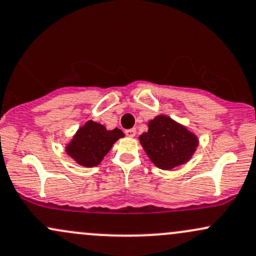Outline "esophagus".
<instances>
[{
  "instance_id": "1",
  "label": "esophagus",
  "mask_w": 256,
  "mask_h": 256,
  "mask_svg": "<svg viewBox=\"0 0 256 256\" xmlns=\"http://www.w3.org/2000/svg\"><path fill=\"white\" fill-rule=\"evenodd\" d=\"M124 133H126V136H129V138H133V136H136V128L127 129V130H126Z\"/></svg>"
}]
</instances>
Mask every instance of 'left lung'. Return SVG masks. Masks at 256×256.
Wrapping results in <instances>:
<instances>
[{
    "instance_id": "1",
    "label": "left lung",
    "mask_w": 256,
    "mask_h": 256,
    "mask_svg": "<svg viewBox=\"0 0 256 256\" xmlns=\"http://www.w3.org/2000/svg\"><path fill=\"white\" fill-rule=\"evenodd\" d=\"M139 139L148 158L166 170L188 162L198 145L194 134L166 116L150 120L148 132Z\"/></svg>"
}]
</instances>
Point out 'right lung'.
<instances>
[{
    "instance_id": "add662e5",
    "label": "right lung",
    "mask_w": 256,
    "mask_h": 256,
    "mask_svg": "<svg viewBox=\"0 0 256 256\" xmlns=\"http://www.w3.org/2000/svg\"><path fill=\"white\" fill-rule=\"evenodd\" d=\"M123 136L124 134L120 129L114 128V130H106L104 126L88 120L82 128L77 130L72 142L66 148V152L78 164L96 166L111 150L114 144Z\"/></svg>"
}]
</instances>
